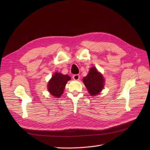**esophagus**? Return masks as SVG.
Instances as JSON below:
<instances>
[{
	"instance_id": "34e87169",
	"label": "esophagus",
	"mask_w": 150,
	"mask_h": 150,
	"mask_svg": "<svg viewBox=\"0 0 150 150\" xmlns=\"http://www.w3.org/2000/svg\"><path fill=\"white\" fill-rule=\"evenodd\" d=\"M72 78H73V79L74 80L78 81L80 78V76L79 74H74V75H73V77H72Z\"/></svg>"
}]
</instances>
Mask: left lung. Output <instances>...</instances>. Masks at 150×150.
I'll return each instance as SVG.
<instances>
[{
	"mask_svg": "<svg viewBox=\"0 0 150 150\" xmlns=\"http://www.w3.org/2000/svg\"><path fill=\"white\" fill-rule=\"evenodd\" d=\"M83 83L91 96H96L103 90L104 79L103 75L98 72L96 67H91L88 75L83 78Z\"/></svg>",
	"mask_w": 150,
	"mask_h": 150,
	"instance_id": "obj_1",
	"label": "left lung"
}]
</instances>
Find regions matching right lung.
I'll use <instances>...</instances> for the list:
<instances>
[{"label": "right lung", "mask_w": 150, "mask_h": 150, "mask_svg": "<svg viewBox=\"0 0 150 150\" xmlns=\"http://www.w3.org/2000/svg\"><path fill=\"white\" fill-rule=\"evenodd\" d=\"M70 79L71 77L68 75H63L59 72H55L48 82L49 92L54 97L59 98L64 93L67 81Z\"/></svg>", "instance_id": "1"}]
</instances>
